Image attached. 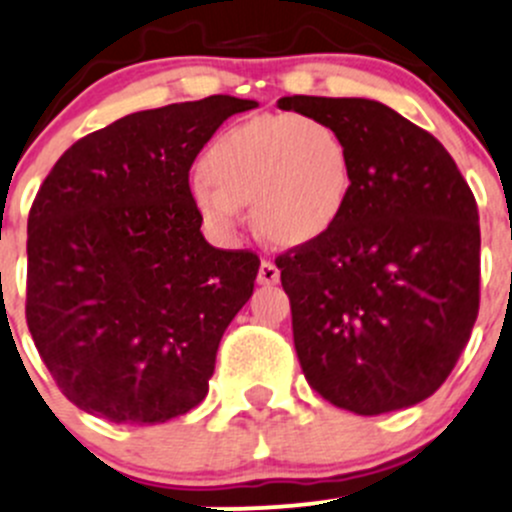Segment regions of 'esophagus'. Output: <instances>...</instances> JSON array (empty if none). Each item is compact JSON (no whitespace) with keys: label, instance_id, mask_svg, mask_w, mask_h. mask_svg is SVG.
<instances>
[{"label":"esophagus","instance_id":"esophagus-1","mask_svg":"<svg viewBox=\"0 0 512 512\" xmlns=\"http://www.w3.org/2000/svg\"><path fill=\"white\" fill-rule=\"evenodd\" d=\"M278 281H281V271H278V266L263 258L261 268H258V283H261V286H276Z\"/></svg>","mask_w":512,"mask_h":512}]
</instances>
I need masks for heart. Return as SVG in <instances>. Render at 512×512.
Wrapping results in <instances>:
<instances>
[{"label": "heart", "mask_w": 512, "mask_h": 512, "mask_svg": "<svg viewBox=\"0 0 512 512\" xmlns=\"http://www.w3.org/2000/svg\"><path fill=\"white\" fill-rule=\"evenodd\" d=\"M194 209L217 239H234L251 204L258 231L305 246L335 229L352 197L350 145L318 118L256 115L214 138L199 162Z\"/></svg>", "instance_id": "1"}]
</instances>
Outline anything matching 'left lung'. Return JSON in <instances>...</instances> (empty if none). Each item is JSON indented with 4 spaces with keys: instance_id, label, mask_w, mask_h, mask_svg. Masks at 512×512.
<instances>
[{
    "instance_id": "obj_1",
    "label": "left lung",
    "mask_w": 512,
    "mask_h": 512,
    "mask_svg": "<svg viewBox=\"0 0 512 512\" xmlns=\"http://www.w3.org/2000/svg\"><path fill=\"white\" fill-rule=\"evenodd\" d=\"M340 130L352 197L320 241L276 258L310 387L374 416L446 382L478 315V207L434 135L367 98L278 100Z\"/></svg>"
}]
</instances>
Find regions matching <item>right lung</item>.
Returning a JSON list of instances; mask_svg holds the SVG:
<instances>
[{
  "mask_svg": "<svg viewBox=\"0 0 512 512\" xmlns=\"http://www.w3.org/2000/svg\"><path fill=\"white\" fill-rule=\"evenodd\" d=\"M256 100L209 96L115 120L68 147L29 212L26 323L59 389L115 424H162L209 392L261 261L199 231L189 167Z\"/></svg>",
  "mask_w": 512,
  "mask_h": 512,
  "instance_id": "1",
  "label": "right lung"
}]
</instances>
